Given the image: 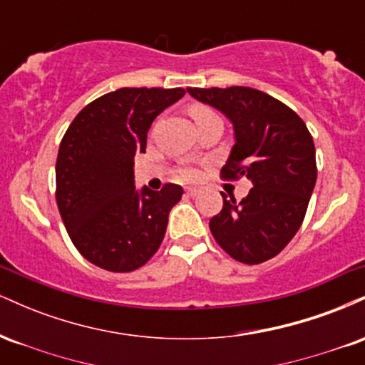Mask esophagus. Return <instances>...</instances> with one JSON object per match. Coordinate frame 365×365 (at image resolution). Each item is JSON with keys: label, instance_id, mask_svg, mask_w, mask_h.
Listing matches in <instances>:
<instances>
[{"label": "esophagus", "instance_id": "obj_1", "mask_svg": "<svg viewBox=\"0 0 365 365\" xmlns=\"http://www.w3.org/2000/svg\"><path fill=\"white\" fill-rule=\"evenodd\" d=\"M185 192H187V195H192V197H194V195H197V194H199V188H194V187H188Z\"/></svg>", "mask_w": 365, "mask_h": 365}]
</instances>
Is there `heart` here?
<instances>
[{"instance_id": "obj_1", "label": "heart", "mask_w": 365, "mask_h": 365, "mask_svg": "<svg viewBox=\"0 0 365 365\" xmlns=\"http://www.w3.org/2000/svg\"><path fill=\"white\" fill-rule=\"evenodd\" d=\"M190 113H192V116H194V120H197V118H200V116L211 113V110L206 106H192ZM178 177L182 180H187V182H192V180H197L199 173H197V170L192 168V166H183V168L178 170Z\"/></svg>"}]
</instances>
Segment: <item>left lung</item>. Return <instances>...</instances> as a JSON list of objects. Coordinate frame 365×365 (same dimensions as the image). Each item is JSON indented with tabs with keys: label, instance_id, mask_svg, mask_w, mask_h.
I'll return each instance as SVG.
<instances>
[{
	"label": "left lung",
	"instance_id": "obj_1",
	"mask_svg": "<svg viewBox=\"0 0 365 365\" xmlns=\"http://www.w3.org/2000/svg\"><path fill=\"white\" fill-rule=\"evenodd\" d=\"M197 101L233 123L235 145L221 178L247 177L249 195L226 199L209 221L212 237L238 262L261 264L278 255L302 225L317 178L316 148L292 108L250 87H188Z\"/></svg>",
	"mask_w": 365,
	"mask_h": 365
}]
</instances>
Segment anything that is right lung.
<instances>
[{"instance_id":"1","label":"right lung","mask_w":365,"mask_h":365,"mask_svg":"<svg viewBox=\"0 0 365 365\" xmlns=\"http://www.w3.org/2000/svg\"><path fill=\"white\" fill-rule=\"evenodd\" d=\"M185 91L123 87L87 104L63 135L56 159V204L73 245L113 273L139 269L158 252L183 188L140 192L133 158L145 153L154 118Z\"/></svg>"}]
</instances>
